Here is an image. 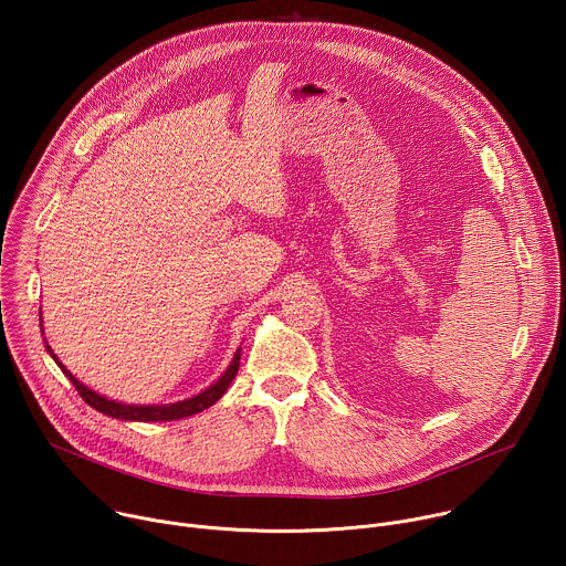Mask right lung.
<instances>
[{"mask_svg": "<svg viewBox=\"0 0 566 566\" xmlns=\"http://www.w3.org/2000/svg\"><path fill=\"white\" fill-rule=\"evenodd\" d=\"M46 352L53 356V360L57 363V367L64 371V376L73 382V387L77 389V394L83 396V400L87 402V406H92L94 410L107 415V417H114V419H120V421H177V419H184V417H192V415H199L203 412L206 408L214 406V402L226 394L228 385L232 382L237 369H239V352L234 354L230 367L226 369V374L214 382L210 385L206 391L188 398V400H179V402H172V406H123V402H116V400H109L101 394H96L94 389L85 387L83 382H80L71 371H66V367L55 358V354L51 352V347L46 345Z\"/></svg>", "mask_w": 566, "mask_h": 566, "instance_id": "right-lung-1", "label": "right lung"}]
</instances>
